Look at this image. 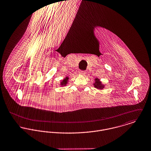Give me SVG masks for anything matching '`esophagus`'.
I'll return each mask as SVG.
<instances>
[{"instance_id": "34e87169", "label": "esophagus", "mask_w": 151, "mask_h": 151, "mask_svg": "<svg viewBox=\"0 0 151 151\" xmlns=\"http://www.w3.org/2000/svg\"><path fill=\"white\" fill-rule=\"evenodd\" d=\"M79 73L83 75L86 74V71H85V70H80V71H79Z\"/></svg>"}]
</instances>
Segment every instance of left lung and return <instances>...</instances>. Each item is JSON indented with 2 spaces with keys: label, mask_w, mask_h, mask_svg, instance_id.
<instances>
[{
  "label": "left lung",
  "mask_w": 151,
  "mask_h": 151,
  "mask_svg": "<svg viewBox=\"0 0 151 151\" xmlns=\"http://www.w3.org/2000/svg\"><path fill=\"white\" fill-rule=\"evenodd\" d=\"M94 87L95 88H97L98 89H102L104 88V85H103L101 83L100 80L97 78H96L95 79V83H94Z\"/></svg>",
  "instance_id": "left-lung-1"
}]
</instances>
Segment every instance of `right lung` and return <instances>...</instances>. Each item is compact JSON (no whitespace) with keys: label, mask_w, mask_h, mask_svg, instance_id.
<instances>
[{"label":"right lung","mask_w":151,"mask_h":151,"mask_svg":"<svg viewBox=\"0 0 151 151\" xmlns=\"http://www.w3.org/2000/svg\"><path fill=\"white\" fill-rule=\"evenodd\" d=\"M68 79H69V78L68 77H66L61 82V86H66V84H67L68 81Z\"/></svg>","instance_id":"right-lung-1"}]
</instances>
